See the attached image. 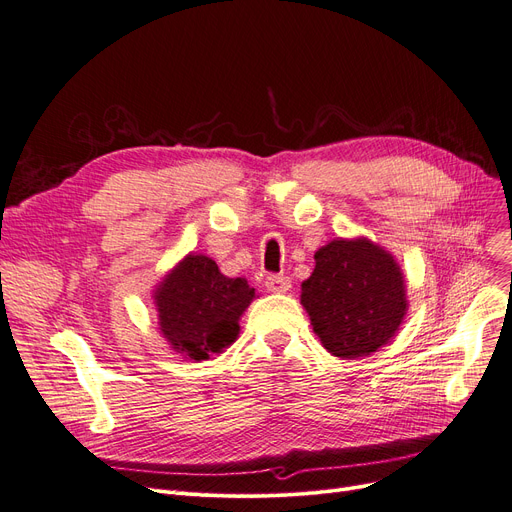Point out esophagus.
<instances>
[{
	"mask_svg": "<svg viewBox=\"0 0 512 512\" xmlns=\"http://www.w3.org/2000/svg\"><path fill=\"white\" fill-rule=\"evenodd\" d=\"M265 288H268L270 293H286V291H291V278L268 276L265 278Z\"/></svg>",
	"mask_w": 512,
	"mask_h": 512,
	"instance_id": "esophagus-1",
	"label": "esophagus"
}]
</instances>
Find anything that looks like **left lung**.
<instances>
[{
    "label": "left lung",
    "mask_w": 512,
    "mask_h": 512,
    "mask_svg": "<svg viewBox=\"0 0 512 512\" xmlns=\"http://www.w3.org/2000/svg\"><path fill=\"white\" fill-rule=\"evenodd\" d=\"M301 284V305L322 345L355 360L387 345L408 311L397 261L368 238L330 240Z\"/></svg>",
    "instance_id": "left-lung-1"
}]
</instances>
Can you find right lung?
Returning <instances> with one entry per match:
<instances>
[{
    "label": "right lung",
    "instance_id": "1",
    "mask_svg": "<svg viewBox=\"0 0 512 512\" xmlns=\"http://www.w3.org/2000/svg\"><path fill=\"white\" fill-rule=\"evenodd\" d=\"M255 299L244 278H228L207 255H186L154 291L159 326L173 351L209 360L238 337L242 311Z\"/></svg>",
    "mask_w": 512,
    "mask_h": 512
}]
</instances>
